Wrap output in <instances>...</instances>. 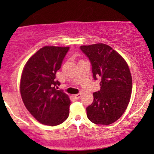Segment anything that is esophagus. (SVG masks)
Masks as SVG:
<instances>
[{
    "mask_svg": "<svg viewBox=\"0 0 154 154\" xmlns=\"http://www.w3.org/2000/svg\"><path fill=\"white\" fill-rule=\"evenodd\" d=\"M81 93H78L76 94H74V95H73V97H74L75 100H79L80 97H81Z\"/></svg>",
    "mask_w": 154,
    "mask_h": 154,
    "instance_id": "esophagus-1",
    "label": "esophagus"
}]
</instances>
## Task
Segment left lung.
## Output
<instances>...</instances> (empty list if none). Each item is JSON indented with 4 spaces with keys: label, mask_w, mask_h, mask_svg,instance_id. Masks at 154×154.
Listing matches in <instances>:
<instances>
[{
    "label": "left lung",
    "mask_w": 154,
    "mask_h": 154,
    "mask_svg": "<svg viewBox=\"0 0 154 154\" xmlns=\"http://www.w3.org/2000/svg\"><path fill=\"white\" fill-rule=\"evenodd\" d=\"M92 65L94 79L101 80L100 90L86 108L92 123L108 125L116 121L127 109L132 92V80L125 60L110 46L97 43L80 47Z\"/></svg>",
    "instance_id": "8db88e82"
}]
</instances>
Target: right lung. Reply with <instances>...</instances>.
<instances>
[{
  "label": "right lung",
  "mask_w": 154,
  "mask_h": 154,
  "mask_svg": "<svg viewBox=\"0 0 154 154\" xmlns=\"http://www.w3.org/2000/svg\"><path fill=\"white\" fill-rule=\"evenodd\" d=\"M69 47L45 46L28 60L21 77L23 102L31 115L44 125L54 126L64 122L69 115L71 101L62 90L56 73Z\"/></svg>",
  "instance_id": "1"
}]
</instances>
